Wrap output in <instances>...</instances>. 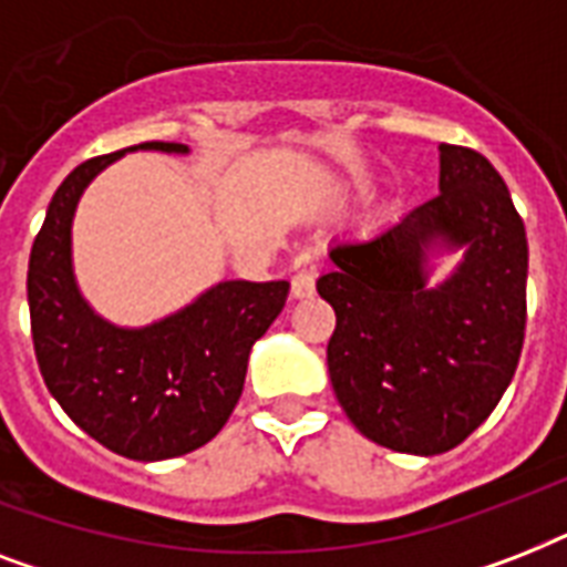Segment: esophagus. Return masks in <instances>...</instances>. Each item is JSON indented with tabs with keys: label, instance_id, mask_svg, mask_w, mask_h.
<instances>
[{
	"label": "esophagus",
	"instance_id": "esophagus-1",
	"mask_svg": "<svg viewBox=\"0 0 567 567\" xmlns=\"http://www.w3.org/2000/svg\"><path fill=\"white\" fill-rule=\"evenodd\" d=\"M315 293V276L309 270H297L291 279V297L302 300V297H311Z\"/></svg>",
	"mask_w": 567,
	"mask_h": 567
}]
</instances>
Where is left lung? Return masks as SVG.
<instances>
[{"label": "left lung", "mask_w": 567, "mask_h": 567, "mask_svg": "<svg viewBox=\"0 0 567 567\" xmlns=\"http://www.w3.org/2000/svg\"><path fill=\"white\" fill-rule=\"evenodd\" d=\"M439 196L364 240H338L318 293L336 309L327 362L364 439L447 453L501 403L527 327V231L492 162L441 144ZM465 248L430 289L429 249Z\"/></svg>", "instance_id": "8db88e82"}]
</instances>
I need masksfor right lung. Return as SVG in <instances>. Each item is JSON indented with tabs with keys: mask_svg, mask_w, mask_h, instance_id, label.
Masks as SVG:
<instances>
[{
	"mask_svg": "<svg viewBox=\"0 0 567 567\" xmlns=\"http://www.w3.org/2000/svg\"><path fill=\"white\" fill-rule=\"evenodd\" d=\"M128 150L188 153L185 144ZM120 153L79 164L55 190L29 258L34 355L49 394L102 447L162 462L203 447L229 421L249 350L279 318L288 282H220L144 329H120L84 302L73 276L70 229L79 196Z\"/></svg>",
	"mask_w": 567,
	"mask_h": 567,
	"instance_id": "add662e5",
	"label": "right lung"
}]
</instances>
